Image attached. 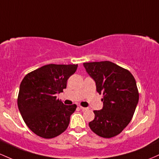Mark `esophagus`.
Listing matches in <instances>:
<instances>
[{
	"label": "esophagus",
	"instance_id": "34e87169",
	"mask_svg": "<svg viewBox=\"0 0 159 159\" xmlns=\"http://www.w3.org/2000/svg\"><path fill=\"white\" fill-rule=\"evenodd\" d=\"M80 109H81V110H82V111H86V110H88V108H86V107H82V106H80Z\"/></svg>",
	"mask_w": 159,
	"mask_h": 159
}]
</instances>
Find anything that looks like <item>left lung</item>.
<instances>
[{"label": "left lung", "instance_id": "obj_1", "mask_svg": "<svg viewBox=\"0 0 159 159\" xmlns=\"http://www.w3.org/2000/svg\"><path fill=\"white\" fill-rule=\"evenodd\" d=\"M84 67L96 82L97 91L103 95V107L93 111L95 118L89 127L104 138L117 136L131 121L138 103L135 78L128 70L109 61L84 62Z\"/></svg>", "mask_w": 159, "mask_h": 159}]
</instances>
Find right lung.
Returning <instances> with one entry per match:
<instances>
[{"label": "right lung", "mask_w": 159, "mask_h": 159, "mask_svg": "<svg viewBox=\"0 0 159 159\" xmlns=\"http://www.w3.org/2000/svg\"><path fill=\"white\" fill-rule=\"evenodd\" d=\"M78 65L49 64L31 71L20 84L17 103L21 116L33 133L45 139L67 129L77 106L64 105L56 94L63 92Z\"/></svg>", "instance_id": "obj_1"}]
</instances>
